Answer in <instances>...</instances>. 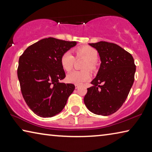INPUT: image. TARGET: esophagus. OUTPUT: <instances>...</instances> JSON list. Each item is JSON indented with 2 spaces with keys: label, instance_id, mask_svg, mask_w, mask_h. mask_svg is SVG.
Returning <instances> with one entry per match:
<instances>
[{
  "label": "esophagus",
  "instance_id": "esophagus-1",
  "mask_svg": "<svg viewBox=\"0 0 152 152\" xmlns=\"http://www.w3.org/2000/svg\"><path fill=\"white\" fill-rule=\"evenodd\" d=\"M79 86H80L79 84H75V87H76V88H78Z\"/></svg>",
  "mask_w": 152,
  "mask_h": 152
}]
</instances>
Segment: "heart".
Here are the masks:
<instances>
[{
	"label": "heart",
	"instance_id": "1",
	"mask_svg": "<svg viewBox=\"0 0 152 152\" xmlns=\"http://www.w3.org/2000/svg\"><path fill=\"white\" fill-rule=\"evenodd\" d=\"M75 53L78 57H83L86 60L84 64L83 69H89L94 70L96 68L95 61L99 58L98 51L94 48L88 45L81 46L77 48ZM74 58L70 51H67L61 56L60 58V64L62 68L66 72H70L73 68ZM91 74L88 70L81 71H73L69 73L66 76V80L69 83L81 84L91 78Z\"/></svg>",
	"mask_w": 152,
	"mask_h": 152
}]
</instances>
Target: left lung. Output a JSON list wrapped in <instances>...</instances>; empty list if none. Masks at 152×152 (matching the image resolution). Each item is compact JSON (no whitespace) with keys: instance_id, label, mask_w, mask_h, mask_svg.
Wrapping results in <instances>:
<instances>
[{"instance_id":"1","label":"left lung","mask_w":152,"mask_h":152,"mask_svg":"<svg viewBox=\"0 0 152 152\" xmlns=\"http://www.w3.org/2000/svg\"><path fill=\"white\" fill-rule=\"evenodd\" d=\"M88 44L97 50L101 63L84 102L94 114L108 116L125 101L134 82L136 66L133 56L117 44L106 42Z\"/></svg>"}]
</instances>
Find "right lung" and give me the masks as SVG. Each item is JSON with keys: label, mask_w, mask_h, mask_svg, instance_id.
Wrapping results in <instances>:
<instances>
[{"label": "right lung", "mask_w": 152, "mask_h": 152, "mask_svg": "<svg viewBox=\"0 0 152 152\" xmlns=\"http://www.w3.org/2000/svg\"><path fill=\"white\" fill-rule=\"evenodd\" d=\"M77 44L53 37L33 43L20 56L17 76L25 101L41 117L60 113L75 86L60 82L66 77L60 58Z\"/></svg>", "instance_id": "1"}]
</instances>
